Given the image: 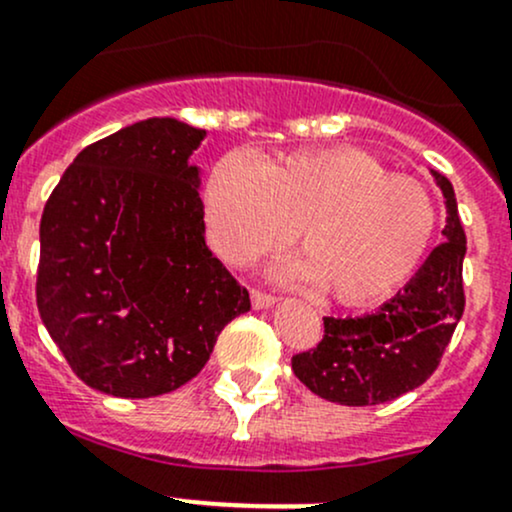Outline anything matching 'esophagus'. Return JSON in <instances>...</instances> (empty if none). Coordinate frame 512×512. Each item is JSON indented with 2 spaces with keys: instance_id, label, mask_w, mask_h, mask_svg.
<instances>
[{
  "instance_id": "34e87169",
  "label": "esophagus",
  "mask_w": 512,
  "mask_h": 512,
  "mask_svg": "<svg viewBox=\"0 0 512 512\" xmlns=\"http://www.w3.org/2000/svg\"><path fill=\"white\" fill-rule=\"evenodd\" d=\"M273 305H276V298H271L266 293H258V290H251V307L254 310H268Z\"/></svg>"
}]
</instances>
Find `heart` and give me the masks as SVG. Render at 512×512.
<instances>
[{
    "label": "heart",
    "instance_id": "b5f03b06",
    "mask_svg": "<svg viewBox=\"0 0 512 512\" xmlns=\"http://www.w3.org/2000/svg\"><path fill=\"white\" fill-rule=\"evenodd\" d=\"M202 202L207 239L232 263L288 244L300 224L305 254L280 263L276 276L329 288L344 305H368L400 288L437 227L430 192L349 146L276 163L232 151L212 168Z\"/></svg>",
    "mask_w": 512,
    "mask_h": 512
}]
</instances>
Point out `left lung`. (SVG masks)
Listing matches in <instances>:
<instances>
[{
  "label": "left lung",
  "instance_id": "left-lung-1",
  "mask_svg": "<svg viewBox=\"0 0 512 512\" xmlns=\"http://www.w3.org/2000/svg\"><path fill=\"white\" fill-rule=\"evenodd\" d=\"M430 175L447 207L444 241L434 246L403 290L361 317H324L317 349L293 356V373L320 398L339 405H378L420 388L432 376L464 315L461 266L466 234L454 188Z\"/></svg>",
  "mask_w": 512,
  "mask_h": 512
}]
</instances>
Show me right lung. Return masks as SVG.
I'll return each instance as SVG.
<instances>
[{"mask_svg": "<svg viewBox=\"0 0 512 512\" xmlns=\"http://www.w3.org/2000/svg\"><path fill=\"white\" fill-rule=\"evenodd\" d=\"M205 129L153 117L82 148L41 217L36 302L80 381L114 398L185 386L249 293L205 244Z\"/></svg>", "mask_w": 512, "mask_h": 512, "instance_id": "right-lung-1", "label": "right lung"}]
</instances>
